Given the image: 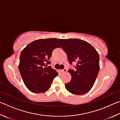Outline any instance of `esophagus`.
<instances>
[{"mask_svg": "<svg viewBox=\"0 0 120 120\" xmlns=\"http://www.w3.org/2000/svg\"><path fill=\"white\" fill-rule=\"evenodd\" d=\"M67 68H64V69H63V70H60V72L61 74H64V73H65L67 72Z\"/></svg>", "mask_w": 120, "mask_h": 120, "instance_id": "obj_1", "label": "esophagus"}]
</instances>
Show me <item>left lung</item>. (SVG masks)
<instances>
[{
    "instance_id": "1",
    "label": "left lung",
    "mask_w": 120,
    "mask_h": 120,
    "mask_svg": "<svg viewBox=\"0 0 120 120\" xmlns=\"http://www.w3.org/2000/svg\"><path fill=\"white\" fill-rule=\"evenodd\" d=\"M68 56L69 62H77L75 69H69L71 80L65 87L70 93L81 95L92 88L99 70V54L88 42L77 38L59 39Z\"/></svg>"
}]
</instances>
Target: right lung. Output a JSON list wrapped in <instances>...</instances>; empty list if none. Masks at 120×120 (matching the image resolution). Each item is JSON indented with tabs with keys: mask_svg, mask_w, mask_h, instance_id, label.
Wrapping results in <instances>:
<instances>
[{
	"mask_svg": "<svg viewBox=\"0 0 120 120\" xmlns=\"http://www.w3.org/2000/svg\"><path fill=\"white\" fill-rule=\"evenodd\" d=\"M57 38L38 39L28 44L22 51L19 68L26 87L34 93L46 92L58 75L48 65L54 49L60 48Z\"/></svg>",
	"mask_w": 120,
	"mask_h": 120,
	"instance_id": "right-lung-1",
	"label": "right lung"
}]
</instances>
